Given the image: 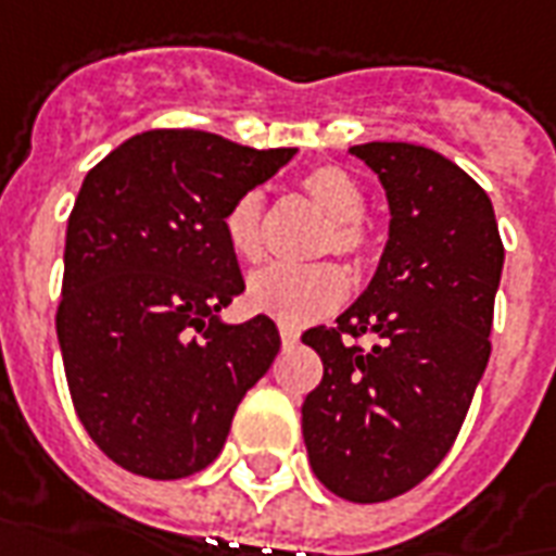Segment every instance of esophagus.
I'll list each match as a JSON object with an SVG mask.
<instances>
[{
  "mask_svg": "<svg viewBox=\"0 0 556 556\" xmlns=\"http://www.w3.org/2000/svg\"><path fill=\"white\" fill-rule=\"evenodd\" d=\"M279 339H282L286 348H291V344H298L300 341V332L294 330V327H279Z\"/></svg>",
  "mask_w": 556,
  "mask_h": 556,
  "instance_id": "34e87169",
  "label": "esophagus"
}]
</instances>
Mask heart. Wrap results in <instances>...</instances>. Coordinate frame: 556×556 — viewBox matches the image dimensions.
Listing matches in <instances>:
<instances>
[{"instance_id":"obj_1","label":"heart","mask_w":556,"mask_h":556,"mask_svg":"<svg viewBox=\"0 0 556 556\" xmlns=\"http://www.w3.org/2000/svg\"><path fill=\"white\" fill-rule=\"evenodd\" d=\"M306 194L327 229L320 232L318 253H336L351 265H368L374 253V232L365 220V188L339 164H320L300 176ZM224 236L241 262H258L265 253V197L244 191L232 200L224 215ZM348 294V279L332 262L318 265H270L250 277L244 303L256 315L274 318L282 327H306L330 315Z\"/></svg>"}]
</instances>
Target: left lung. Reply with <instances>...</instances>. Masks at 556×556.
<instances>
[{
	"instance_id": "8db88e82",
	"label": "left lung",
	"mask_w": 556,
	"mask_h": 556,
	"mask_svg": "<svg viewBox=\"0 0 556 556\" xmlns=\"http://www.w3.org/2000/svg\"><path fill=\"white\" fill-rule=\"evenodd\" d=\"M389 200L377 274L336 327H312L324 377L303 401L309 466L332 495L389 501L454 445L483 371L504 244L486 191L427 147H351ZM374 334L368 352L355 344Z\"/></svg>"
}]
</instances>
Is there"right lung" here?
<instances>
[{
	"mask_svg": "<svg viewBox=\"0 0 556 556\" xmlns=\"http://www.w3.org/2000/svg\"><path fill=\"white\" fill-rule=\"evenodd\" d=\"M294 152L152 129L85 176L55 330L79 421L131 475L176 480L208 466L279 353L270 318L217 315L244 291L224 215Z\"/></svg>",
	"mask_w": 556,
	"mask_h": 556,
	"instance_id": "1",
	"label": "right lung"
}]
</instances>
